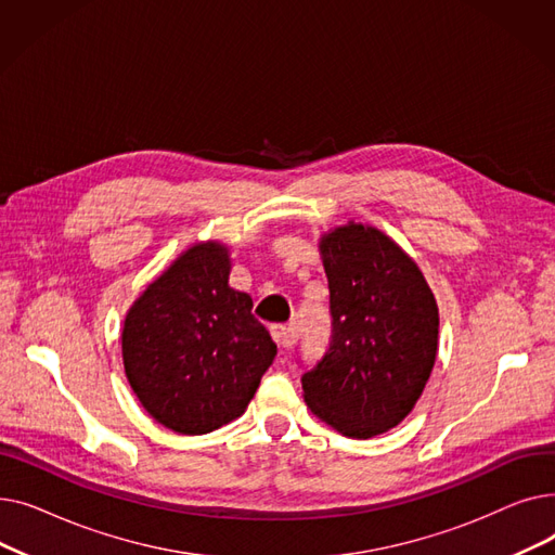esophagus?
<instances>
[{"mask_svg":"<svg viewBox=\"0 0 555 555\" xmlns=\"http://www.w3.org/2000/svg\"><path fill=\"white\" fill-rule=\"evenodd\" d=\"M270 333H272V339H274L281 348L289 344V328H287V326L276 324V326H272V328H270Z\"/></svg>","mask_w":555,"mask_h":555,"instance_id":"1","label":"esophagus"}]
</instances>
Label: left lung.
Segmentation results:
<instances>
[{"instance_id":"1","label":"left lung","mask_w":555,"mask_h":555,"mask_svg":"<svg viewBox=\"0 0 555 555\" xmlns=\"http://www.w3.org/2000/svg\"><path fill=\"white\" fill-rule=\"evenodd\" d=\"M319 254L333 341L304 373V400L339 434L371 439L400 425L423 396L439 351V306L416 260L377 227H335Z\"/></svg>"}]
</instances>
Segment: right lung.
Listing matches in <instances>:
<instances>
[{
    "label": "right lung",
    "instance_id": "right-lung-1",
    "mask_svg": "<svg viewBox=\"0 0 555 555\" xmlns=\"http://www.w3.org/2000/svg\"><path fill=\"white\" fill-rule=\"evenodd\" d=\"M220 241L184 249L130 306L121 353L141 406L164 427L197 436L245 414L276 344L229 285Z\"/></svg>",
    "mask_w": 555,
    "mask_h": 555
}]
</instances>
